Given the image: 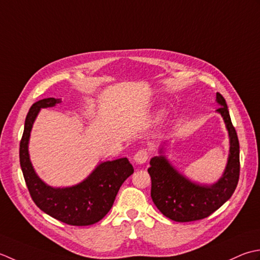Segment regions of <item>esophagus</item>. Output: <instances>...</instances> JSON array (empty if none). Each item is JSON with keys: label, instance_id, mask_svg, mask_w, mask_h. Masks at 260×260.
Returning <instances> with one entry per match:
<instances>
[{"label": "esophagus", "instance_id": "esophagus-1", "mask_svg": "<svg viewBox=\"0 0 260 260\" xmlns=\"http://www.w3.org/2000/svg\"><path fill=\"white\" fill-rule=\"evenodd\" d=\"M148 157H149V153H148L147 149H144V148H142V149L137 151V153L134 157V161L138 164V165H141V164H145L148 160Z\"/></svg>", "mask_w": 260, "mask_h": 260}]
</instances>
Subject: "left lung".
<instances>
[{"mask_svg": "<svg viewBox=\"0 0 260 260\" xmlns=\"http://www.w3.org/2000/svg\"><path fill=\"white\" fill-rule=\"evenodd\" d=\"M216 102L221 105L216 111L223 118L230 138L228 164L218 182L213 185L190 182L162 155L150 160L148 173L151 178V199L157 209L173 221L190 222L208 218L231 198L239 181V140L232 125L225 100L220 93H216Z\"/></svg>", "mask_w": 260, "mask_h": 260, "instance_id": "left-lung-1", "label": "left lung"}]
</instances>
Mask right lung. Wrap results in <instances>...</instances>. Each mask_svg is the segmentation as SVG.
Returning <instances> with one entry per match:
<instances>
[{
  "mask_svg": "<svg viewBox=\"0 0 260 260\" xmlns=\"http://www.w3.org/2000/svg\"><path fill=\"white\" fill-rule=\"evenodd\" d=\"M60 102V99L48 98L30 108L20 141V165L31 199L41 211L66 224L91 225L108 214L121 185L134 174V167L126 158H120L101 162L86 179L75 186L55 188L42 182L29 158L30 132L40 109L55 107Z\"/></svg>",
  "mask_w": 260,
  "mask_h": 260,
  "instance_id": "obj_1",
  "label": "right lung"
}]
</instances>
